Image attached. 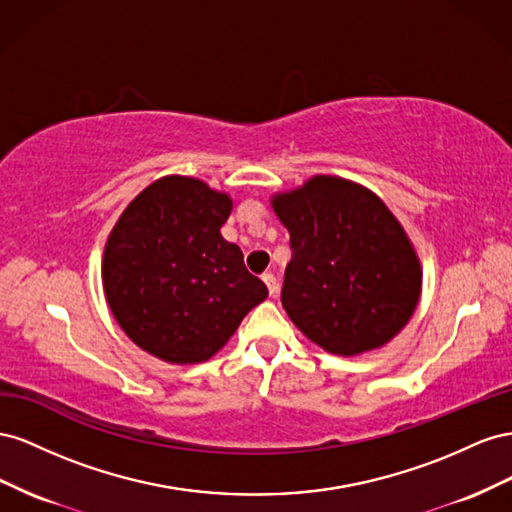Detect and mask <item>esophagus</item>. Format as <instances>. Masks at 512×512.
<instances>
[{
    "label": "esophagus",
    "instance_id": "34e87169",
    "mask_svg": "<svg viewBox=\"0 0 512 512\" xmlns=\"http://www.w3.org/2000/svg\"><path fill=\"white\" fill-rule=\"evenodd\" d=\"M261 279H264V283L268 285L270 296H274V294H276V289H279V281H276V276H274L272 272H266L264 276H261Z\"/></svg>",
    "mask_w": 512,
    "mask_h": 512
}]
</instances>
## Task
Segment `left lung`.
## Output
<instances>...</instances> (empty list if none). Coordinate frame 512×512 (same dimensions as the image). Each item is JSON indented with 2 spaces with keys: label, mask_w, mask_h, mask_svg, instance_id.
Segmentation results:
<instances>
[{
  "label": "left lung",
  "mask_w": 512,
  "mask_h": 512,
  "mask_svg": "<svg viewBox=\"0 0 512 512\" xmlns=\"http://www.w3.org/2000/svg\"><path fill=\"white\" fill-rule=\"evenodd\" d=\"M289 231L283 309L306 339L339 356L397 337L416 311L422 270L405 229L369 188L315 175L272 197Z\"/></svg>",
  "instance_id": "1"
}]
</instances>
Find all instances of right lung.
I'll use <instances>...</instances> for the list:
<instances>
[{
	"instance_id": "1",
	"label": "right lung",
	"mask_w": 512,
	"mask_h": 512,
	"mask_svg": "<svg viewBox=\"0 0 512 512\" xmlns=\"http://www.w3.org/2000/svg\"><path fill=\"white\" fill-rule=\"evenodd\" d=\"M225 193L186 175L152 182L128 203L102 257V287L126 337L165 362L212 358L268 298L238 244L221 236Z\"/></svg>"
}]
</instances>
